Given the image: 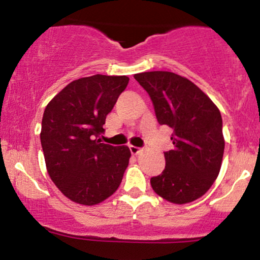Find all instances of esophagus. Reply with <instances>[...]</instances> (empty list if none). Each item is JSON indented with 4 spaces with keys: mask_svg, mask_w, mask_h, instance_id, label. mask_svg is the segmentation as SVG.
<instances>
[{
    "mask_svg": "<svg viewBox=\"0 0 260 260\" xmlns=\"http://www.w3.org/2000/svg\"><path fill=\"white\" fill-rule=\"evenodd\" d=\"M129 148H130L131 154H134V155L139 154L140 152H141V148H140V147H135V146H129Z\"/></svg>",
    "mask_w": 260,
    "mask_h": 260,
    "instance_id": "1",
    "label": "esophagus"
}]
</instances>
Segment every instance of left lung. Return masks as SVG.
Returning <instances> with one entry per match:
<instances>
[{
    "instance_id": "obj_1",
    "label": "left lung",
    "mask_w": 260,
    "mask_h": 260,
    "mask_svg": "<svg viewBox=\"0 0 260 260\" xmlns=\"http://www.w3.org/2000/svg\"><path fill=\"white\" fill-rule=\"evenodd\" d=\"M134 78L151 97L158 123L173 129L174 148L164 152L166 168L151 178L152 188L176 204L202 197L220 172L225 147L220 111L200 87L175 73Z\"/></svg>"
}]
</instances>
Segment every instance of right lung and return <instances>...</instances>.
Instances as JSON below:
<instances>
[{
  "mask_svg": "<svg viewBox=\"0 0 260 260\" xmlns=\"http://www.w3.org/2000/svg\"><path fill=\"white\" fill-rule=\"evenodd\" d=\"M127 82L125 75L78 79L46 107L40 134L46 167L54 185L73 202L101 203L123 180L129 147L102 143L99 136Z\"/></svg>",
  "mask_w": 260,
  "mask_h": 260,
  "instance_id": "1",
  "label": "right lung"
}]
</instances>
